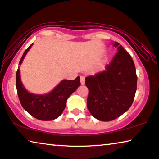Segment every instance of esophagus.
Returning a JSON list of instances; mask_svg holds the SVG:
<instances>
[{
  "instance_id": "34e87169",
  "label": "esophagus",
  "mask_w": 159,
  "mask_h": 159,
  "mask_svg": "<svg viewBox=\"0 0 159 159\" xmlns=\"http://www.w3.org/2000/svg\"><path fill=\"white\" fill-rule=\"evenodd\" d=\"M81 84L82 85L85 84V77L84 76H81Z\"/></svg>"
}]
</instances>
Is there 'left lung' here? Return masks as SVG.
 Wrapping results in <instances>:
<instances>
[{"mask_svg": "<svg viewBox=\"0 0 159 159\" xmlns=\"http://www.w3.org/2000/svg\"><path fill=\"white\" fill-rule=\"evenodd\" d=\"M118 52L105 70L86 77L87 107L95 118L113 120L129 109L137 90L136 69L130 54L115 42Z\"/></svg>", "mask_w": 159, "mask_h": 159, "instance_id": "8db88e82", "label": "left lung"}]
</instances>
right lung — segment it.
Listing matches in <instances>:
<instances>
[{
	"label": "right lung",
	"instance_id": "obj_1",
	"mask_svg": "<svg viewBox=\"0 0 159 159\" xmlns=\"http://www.w3.org/2000/svg\"><path fill=\"white\" fill-rule=\"evenodd\" d=\"M33 43L25 50L19 65L22 64ZM81 85L80 77L75 80H62L52 92L46 94H35L25 89L21 81L20 67L16 71V86L20 103L25 111L41 120H52L58 118L66 107L67 99Z\"/></svg>",
	"mask_w": 159,
	"mask_h": 159
}]
</instances>
